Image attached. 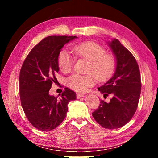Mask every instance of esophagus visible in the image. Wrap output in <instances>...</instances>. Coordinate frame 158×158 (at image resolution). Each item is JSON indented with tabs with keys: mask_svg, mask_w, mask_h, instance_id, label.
<instances>
[{
	"mask_svg": "<svg viewBox=\"0 0 158 158\" xmlns=\"http://www.w3.org/2000/svg\"><path fill=\"white\" fill-rule=\"evenodd\" d=\"M84 95L81 94V93H77V98H80L84 97Z\"/></svg>",
	"mask_w": 158,
	"mask_h": 158,
	"instance_id": "1",
	"label": "esophagus"
}]
</instances>
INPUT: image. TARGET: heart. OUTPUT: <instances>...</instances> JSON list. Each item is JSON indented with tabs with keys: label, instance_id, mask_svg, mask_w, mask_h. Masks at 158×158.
<instances>
[{
	"label": "heart",
	"instance_id": "heart-1",
	"mask_svg": "<svg viewBox=\"0 0 158 158\" xmlns=\"http://www.w3.org/2000/svg\"><path fill=\"white\" fill-rule=\"evenodd\" d=\"M73 52L77 57L89 61L88 74H73L67 80L68 85L76 91L85 92L95 84V79L100 82L107 81L116 70L117 61L113 55L106 53L105 49L94 42H85L75 44ZM75 62L70 52L62 49L58 56V67L64 73H69Z\"/></svg>",
	"mask_w": 158,
	"mask_h": 158
}]
</instances>
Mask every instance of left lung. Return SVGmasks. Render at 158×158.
<instances>
[{"label": "left lung", "instance_id": "1", "mask_svg": "<svg viewBox=\"0 0 158 158\" xmlns=\"http://www.w3.org/2000/svg\"><path fill=\"white\" fill-rule=\"evenodd\" d=\"M116 56L117 65L114 76L98 90L104 98L111 95L109 102L100 100L99 107L92 113L102 127L117 129L127 124L135 115L139 100L141 82L140 71L135 58L119 40L109 44Z\"/></svg>", "mask_w": 158, "mask_h": 158}]
</instances>
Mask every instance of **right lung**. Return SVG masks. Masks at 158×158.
Here are the masks:
<instances>
[{
  "mask_svg": "<svg viewBox=\"0 0 158 158\" xmlns=\"http://www.w3.org/2000/svg\"><path fill=\"white\" fill-rule=\"evenodd\" d=\"M76 36L53 35L44 38L26 56L19 74L21 104L33 126L42 131L55 129L66 116L69 102L76 93L65 88L61 98L51 96L49 91L55 74L59 70L58 56L60 49Z\"/></svg>",
  "mask_w": 158,
  "mask_h": 158,
  "instance_id": "add662e5",
  "label": "right lung"
}]
</instances>
